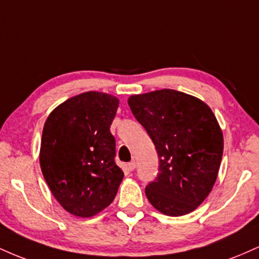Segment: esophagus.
Instances as JSON below:
<instances>
[{
	"mask_svg": "<svg viewBox=\"0 0 259 259\" xmlns=\"http://www.w3.org/2000/svg\"><path fill=\"white\" fill-rule=\"evenodd\" d=\"M136 168V162L135 160H132V162L130 163H127V169H129V170H134V169Z\"/></svg>",
	"mask_w": 259,
	"mask_h": 259,
	"instance_id": "esophagus-1",
	"label": "esophagus"
}]
</instances>
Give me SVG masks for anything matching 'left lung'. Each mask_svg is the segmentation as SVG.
Instances as JSON below:
<instances>
[{"instance_id":"obj_1","label":"left lung","mask_w":259,"mask_h":259,"mask_svg":"<svg viewBox=\"0 0 259 259\" xmlns=\"http://www.w3.org/2000/svg\"><path fill=\"white\" fill-rule=\"evenodd\" d=\"M127 105L158 153V177L145 190L148 201L165 215L191 213L212 191L221 167L224 140L214 113L170 89L133 95Z\"/></svg>"}]
</instances>
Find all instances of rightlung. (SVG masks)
<instances>
[{
    "label": "right lung",
    "instance_id": "add662e5",
    "mask_svg": "<svg viewBox=\"0 0 259 259\" xmlns=\"http://www.w3.org/2000/svg\"><path fill=\"white\" fill-rule=\"evenodd\" d=\"M119 100L88 91L56 107L45 121L40 167L52 195L70 214L90 218L114 200L124 178L109 127Z\"/></svg>",
    "mask_w": 259,
    "mask_h": 259
}]
</instances>
